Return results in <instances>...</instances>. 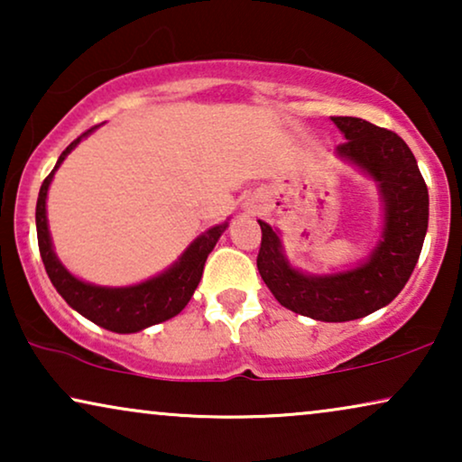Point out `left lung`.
<instances>
[{
    "mask_svg": "<svg viewBox=\"0 0 462 462\" xmlns=\"http://www.w3.org/2000/svg\"><path fill=\"white\" fill-rule=\"evenodd\" d=\"M345 143L337 157L376 185L381 239L368 258L337 273H305L288 261L280 231H263L256 267L271 294L290 311L318 321H351L387 307L412 275L429 225V193L412 151L395 132L359 117H332Z\"/></svg>",
    "mask_w": 462,
    "mask_h": 462,
    "instance_id": "left-lung-1",
    "label": "left lung"
}]
</instances>
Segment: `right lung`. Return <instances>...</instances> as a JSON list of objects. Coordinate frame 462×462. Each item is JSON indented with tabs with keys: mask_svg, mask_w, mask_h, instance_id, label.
<instances>
[{
	"mask_svg": "<svg viewBox=\"0 0 462 462\" xmlns=\"http://www.w3.org/2000/svg\"><path fill=\"white\" fill-rule=\"evenodd\" d=\"M97 128H90L84 132L79 138L69 144L62 151L59 162L48 179L42 182L40 198H37L35 208V225H37V244H40V254L46 267V273L52 282L67 305L75 309L86 319L94 321V324L105 328V330L117 332V334H134L141 332L144 328L162 324L174 315H179L198 288L204 273L206 258L214 250V245L223 236L229 223L214 225L210 229L195 237L189 248L179 256V261L170 264L166 271L157 273L149 280L141 283H132V286H97V283L84 282L75 277L60 258L56 256L52 236L48 229V212H46V199L48 189L52 185L54 172L65 162V157L81 143V138L90 136Z\"/></svg>",
	"mask_w": 462,
	"mask_h": 462,
	"instance_id": "add662e5",
	"label": "right lung"
}]
</instances>
